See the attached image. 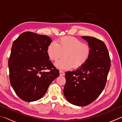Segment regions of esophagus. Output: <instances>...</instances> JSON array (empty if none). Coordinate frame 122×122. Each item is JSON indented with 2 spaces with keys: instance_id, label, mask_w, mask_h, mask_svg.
Returning <instances> with one entry per match:
<instances>
[{
  "instance_id": "obj_1",
  "label": "esophagus",
  "mask_w": 122,
  "mask_h": 122,
  "mask_svg": "<svg viewBox=\"0 0 122 122\" xmlns=\"http://www.w3.org/2000/svg\"><path fill=\"white\" fill-rule=\"evenodd\" d=\"M60 75L61 76H64L65 75V72H64L63 71H61V70H60Z\"/></svg>"
}]
</instances>
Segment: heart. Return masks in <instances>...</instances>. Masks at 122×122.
Returning <instances> with one entry per match:
<instances>
[{
    "label": "heart",
    "instance_id": "b5f03b06",
    "mask_svg": "<svg viewBox=\"0 0 122 122\" xmlns=\"http://www.w3.org/2000/svg\"><path fill=\"white\" fill-rule=\"evenodd\" d=\"M46 52L51 60L56 61L62 55L63 58L56 62L59 69H69L82 67L89 59L92 48L89 45L74 36H65L57 39L56 43H49Z\"/></svg>",
    "mask_w": 122,
    "mask_h": 122
}]
</instances>
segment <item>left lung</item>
Here are the masks:
<instances>
[{
    "instance_id": "8db88e82",
    "label": "left lung",
    "mask_w": 122,
    "mask_h": 122,
    "mask_svg": "<svg viewBox=\"0 0 122 122\" xmlns=\"http://www.w3.org/2000/svg\"><path fill=\"white\" fill-rule=\"evenodd\" d=\"M92 48L86 63L75 71H67L63 93L67 100L77 106L90 104L106 86L110 68V58L103 41L92 36H82Z\"/></svg>"
}]
</instances>
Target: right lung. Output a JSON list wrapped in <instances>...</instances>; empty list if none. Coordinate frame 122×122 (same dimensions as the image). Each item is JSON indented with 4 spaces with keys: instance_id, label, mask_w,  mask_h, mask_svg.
<instances>
[{
    "instance_id": "add662e5",
    "label": "right lung",
    "mask_w": 122,
    "mask_h": 122,
    "mask_svg": "<svg viewBox=\"0 0 122 122\" xmlns=\"http://www.w3.org/2000/svg\"><path fill=\"white\" fill-rule=\"evenodd\" d=\"M51 40L47 36L25 32L14 41L9 59L10 81L22 100L33 102L42 98L60 75L46 52Z\"/></svg>"
}]
</instances>
